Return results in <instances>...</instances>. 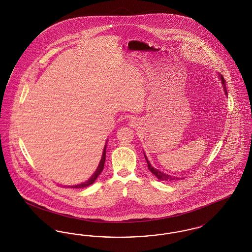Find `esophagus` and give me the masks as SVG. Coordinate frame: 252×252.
<instances>
[{"label":"esophagus","mask_w":252,"mask_h":252,"mask_svg":"<svg viewBox=\"0 0 252 252\" xmlns=\"http://www.w3.org/2000/svg\"><path fill=\"white\" fill-rule=\"evenodd\" d=\"M130 122H131V125H133V124H134V120H131L130 121Z\"/></svg>","instance_id":"obj_1"}]
</instances>
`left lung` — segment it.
<instances>
[{
    "instance_id": "left-lung-1",
    "label": "left lung",
    "mask_w": 252,
    "mask_h": 252,
    "mask_svg": "<svg viewBox=\"0 0 252 252\" xmlns=\"http://www.w3.org/2000/svg\"><path fill=\"white\" fill-rule=\"evenodd\" d=\"M220 77H221V82H222V84H223V88H224L225 94H228L227 90H226V82H225V78L223 77V75H220ZM144 158H145V159H146V161H147V165H148V169H149V171H150V172H151V173L156 177L158 180H161V181H174V180H181V179L176 178V177H171L170 175L163 174L162 172H160V171L157 170V169H155V168L153 167V166L150 164V162L148 161V159H147V158H146L145 155H144Z\"/></svg>"
}]
</instances>
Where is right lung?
<instances>
[{
    "label": "right lung",
    "mask_w": 252,
    "mask_h": 252,
    "mask_svg": "<svg viewBox=\"0 0 252 252\" xmlns=\"http://www.w3.org/2000/svg\"><path fill=\"white\" fill-rule=\"evenodd\" d=\"M106 147H107V146H105V148H104V152H103V156H102V158H101V161H100V163H99V165H98V168H97L95 173L94 174V176H93L90 180H88V181L84 182V183H81V184H78V185H74V186H68L69 188H70V187H71V188H84V187H88V186L92 185V184L95 181L96 179L99 177V175L102 173V171H103V169H104L105 160H106Z\"/></svg>",
    "instance_id": "add662e5"
}]
</instances>
